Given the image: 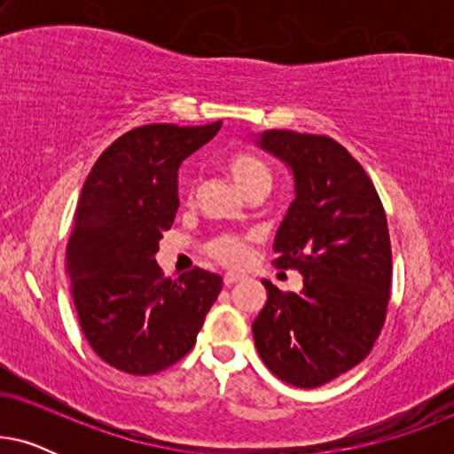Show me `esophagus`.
<instances>
[{"label": "esophagus", "mask_w": 454, "mask_h": 454, "mask_svg": "<svg viewBox=\"0 0 454 454\" xmlns=\"http://www.w3.org/2000/svg\"><path fill=\"white\" fill-rule=\"evenodd\" d=\"M241 278H244V275H239V272H225V275H223V283H225L227 287H231L233 283L241 281Z\"/></svg>", "instance_id": "esophagus-1"}]
</instances>
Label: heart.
I'll return each instance as SVG.
<instances>
[{"label":"heart","mask_w":454,"mask_h":454,"mask_svg":"<svg viewBox=\"0 0 454 454\" xmlns=\"http://www.w3.org/2000/svg\"><path fill=\"white\" fill-rule=\"evenodd\" d=\"M227 176L231 182L244 192H250L254 188H269L270 185V171L262 160L254 154L238 153L227 159L225 163ZM204 250L210 258L225 266H239L247 260V238L235 233H221L216 235L204 246Z\"/></svg>","instance_id":"heart-1"}]
</instances>
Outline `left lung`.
<instances>
[{
    "label": "left lung",
    "mask_w": 454,
    "mask_h": 454,
    "mask_svg": "<svg viewBox=\"0 0 454 454\" xmlns=\"http://www.w3.org/2000/svg\"><path fill=\"white\" fill-rule=\"evenodd\" d=\"M256 145L294 173L295 198L275 235L277 269L303 277L300 294L270 281L252 325L272 374L316 388L356 368L387 320L393 256L387 215L364 167L328 136L269 129Z\"/></svg>",
    "instance_id": "obj_1"
}]
</instances>
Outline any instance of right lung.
I'll list each match as a JSON object with an SVG mask.
<instances>
[{
    "instance_id": "1",
    "label": "right lung",
    "mask_w": 454,
    "mask_h": 454,
    "mask_svg": "<svg viewBox=\"0 0 454 454\" xmlns=\"http://www.w3.org/2000/svg\"><path fill=\"white\" fill-rule=\"evenodd\" d=\"M219 129L221 121L129 129L82 185L66 252L74 306L92 351L128 374L179 362L221 294L215 272L194 269L171 281L154 260L179 207V165Z\"/></svg>"
}]
</instances>
